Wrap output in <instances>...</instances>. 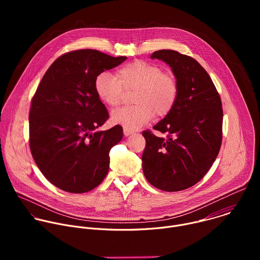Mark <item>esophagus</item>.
I'll return each instance as SVG.
<instances>
[{
    "label": "esophagus",
    "mask_w": 260,
    "mask_h": 260,
    "mask_svg": "<svg viewBox=\"0 0 260 260\" xmlns=\"http://www.w3.org/2000/svg\"><path fill=\"white\" fill-rule=\"evenodd\" d=\"M133 134H134L133 131L127 129V128H123V135H124L125 137H128V136H131V135H133Z\"/></svg>",
    "instance_id": "esophagus-1"
}]
</instances>
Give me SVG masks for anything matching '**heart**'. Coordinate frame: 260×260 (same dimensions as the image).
<instances>
[{"mask_svg": "<svg viewBox=\"0 0 260 260\" xmlns=\"http://www.w3.org/2000/svg\"><path fill=\"white\" fill-rule=\"evenodd\" d=\"M94 90L99 99L110 108L118 107L124 91L136 90L133 107L114 111L111 121L135 131L150 122L154 115L167 116L178 99V83L174 75L162 72L155 63L143 60L129 62L116 72V77L102 72L95 77Z\"/></svg>", "mask_w": 260, "mask_h": 260, "instance_id": "obj_1", "label": "heart"}]
</instances>
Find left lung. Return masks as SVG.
Returning <instances> with one entry per match:
<instances>
[{
  "label": "left lung",
  "instance_id": "obj_1",
  "mask_svg": "<svg viewBox=\"0 0 260 260\" xmlns=\"http://www.w3.org/2000/svg\"><path fill=\"white\" fill-rule=\"evenodd\" d=\"M151 58L167 62L178 83V99L171 112L153 129L142 133L146 146L143 172L154 187L180 191L197 184L215 161L222 142L223 110L207 71L191 56L162 49Z\"/></svg>",
  "mask_w": 260,
  "mask_h": 260
}]
</instances>
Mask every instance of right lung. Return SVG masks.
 <instances>
[{"label": "right lung", "instance_id": "right-lung-1", "mask_svg": "<svg viewBox=\"0 0 260 260\" xmlns=\"http://www.w3.org/2000/svg\"><path fill=\"white\" fill-rule=\"evenodd\" d=\"M125 59L93 49L67 52L49 67L31 99V155L45 178L63 191H90L108 173L109 152L122 139V127L96 131L109 113L94 80Z\"/></svg>", "mask_w": 260, "mask_h": 260}]
</instances>
